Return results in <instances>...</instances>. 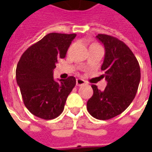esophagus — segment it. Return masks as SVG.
<instances>
[{"instance_id":"obj_1","label":"esophagus","mask_w":152,"mask_h":152,"mask_svg":"<svg viewBox=\"0 0 152 152\" xmlns=\"http://www.w3.org/2000/svg\"><path fill=\"white\" fill-rule=\"evenodd\" d=\"M85 84H86V81L83 79H80V78L76 79V86H83V85H85Z\"/></svg>"}]
</instances>
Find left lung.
Instances as JSON below:
<instances>
[{"label":"left lung","instance_id":"8db88e82","mask_svg":"<svg viewBox=\"0 0 152 152\" xmlns=\"http://www.w3.org/2000/svg\"><path fill=\"white\" fill-rule=\"evenodd\" d=\"M104 45L102 77L107 81L103 91L92 85L94 94L87 110L98 120H109L121 114L135 98L141 79L139 63L133 52L117 38L105 34L97 37Z\"/></svg>","mask_w":152,"mask_h":152}]
</instances>
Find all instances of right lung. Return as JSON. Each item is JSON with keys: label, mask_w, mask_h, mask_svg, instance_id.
I'll return each instance as SVG.
<instances>
[{"label": "right lung", "mask_w": 152, "mask_h": 152, "mask_svg": "<svg viewBox=\"0 0 152 152\" xmlns=\"http://www.w3.org/2000/svg\"><path fill=\"white\" fill-rule=\"evenodd\" d=\"M76 34L49 33L28 48L17 64L16 80L24 105L44 120L58 117L66 98L76 86V78L55 81L53 71L58 59L64 58Z\"/></svg>", "instance_id": "add662e5"}]
</instances>
